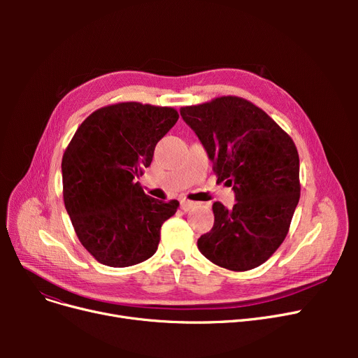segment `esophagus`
Returning a JSON list of instances; mask_svg holds the SVG:
<instances>
[{
    "instance_id": "34e87169",
    "label": "esophagus",
    "mask_w": 358,
    "mask_h": 358,
    "mask_svg": "<svg viewBox=\"0 0 358 358\" xmlns=\"http://www.w3.org/2000/svg\"><path fill=\"white\" fill-rule=\"evenodd\" d=\"M196 201H192V200H185V199H182L181 201H180V206H181V209L184 210V212H189L190 209H193V208H196Z\"/></svg>"
}]
</instances>
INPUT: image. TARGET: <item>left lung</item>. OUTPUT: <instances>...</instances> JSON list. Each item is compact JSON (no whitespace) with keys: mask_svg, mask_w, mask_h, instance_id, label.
<instances>
[{"mask_svg":"<svg viewBox=\"0 0 358 358\" xmlns=\"http://www.w3.org/2000/svg\"><path fill=\"white\" fill-rule=\"evenodd\" d=\"M180 115L236 200L232 209L213 203L215 223L199 238L200 252L232 271L261 266L285 241L299 203L294 142L266 111L239 97L181 107Z\"/></svg>","mask_w":358,"mask_h":358,"instance_id":"8db88e82","label":"left lung"}]
</instances>
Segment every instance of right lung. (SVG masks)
I'll return each instance as SVG.
<instances>
[{"label": "right lung", "instance_id": "add662e5", "mask_svg": "<svg viewBox=\"0 0 358 358\" xmlns=\"http://www.w3.org/2000/svg\"><path fill=\"white\" fill-rule=\"evenodd\" d=\"M177 120L173 107L111 104L90 115L69 142L65 209L83 247L101 264L129 267L157 252L162 223L180 203L146 196L136 178Z\"/></svg>", "mask_w": 358, "mask_h": 358}]
</instances>
